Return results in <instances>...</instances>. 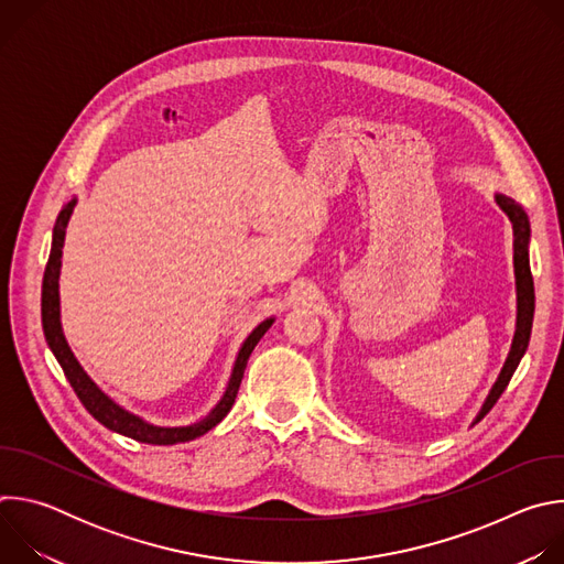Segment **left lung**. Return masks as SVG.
I'll list each match as a JSON object with an SVG mask.
<instances>
[{
  "label": "left lung",
  "instance_id": "1",
  "mask_svg": "<svg viewBox=\"0 0 564 564\" xmlns=\"http://www.w3.org/2000/svg\"><path fill=\"white\" fill-rule=\"evenodd\" d=\"M496 203L502 207V212L513 223V268H516V290H518V321H516V335H513L509 357H507L498 381L494 383L487 401L481 404L473 424H477L481 417H485L496 406V401L500 399V394L507 390L520 359L527 352L529 337H531V324H533V310H535L533 276H531V268H529V236H531L529 218H527L524 209L509 196L496 194Z\"/></svg>",
  "mask_w": 564,
  "mask_h": 564
}]
</instances>
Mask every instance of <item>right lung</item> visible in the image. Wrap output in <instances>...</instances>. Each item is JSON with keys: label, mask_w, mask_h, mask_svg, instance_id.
I'll return each mask as SVG.
<instances>
[{"label": "right lung", "mask_w": 564, "mask_h": 564, "mask_svg": "<svg viewBox=\"0 0 564 564\" xmlns=\"http://www.w3.org/2000/svg\"><path fill=\"white\" fill-rule=\"evenodd\" d=\"M75 198L70 203H66L55 220L53 227V243H51V254H48V263L44 270V281H42V328H44V337L48 348L53 350L57 364L62 366L70 388L75 390V394L83 401L85 409L109 431L120 433L124 437H131L135 442L142 444H158V446H170V444H181V442H189L196 440L200 435H205L207 431H212L216 424L223 422V417L229 413L236 392L240 388V379H243L248 359L254 350V346L261 341V337L270 330V326L274 324V318H265L263 324H259L250 337L240 346L236 361H234V370L231 377L227 381V388L220 397L218 404L209 411V415H205L200 422H194L189 426H155L144 422L142 417L124 411L120 404L105 394L100 390V386L85 372V368L79 366V361L75 359V355L70 352L64 333H62V324H59V268H62V248H64V234H66V225L68 218L73 214L75 207Z\"/></svg>", "instance_id": "1"}]
</instances>
